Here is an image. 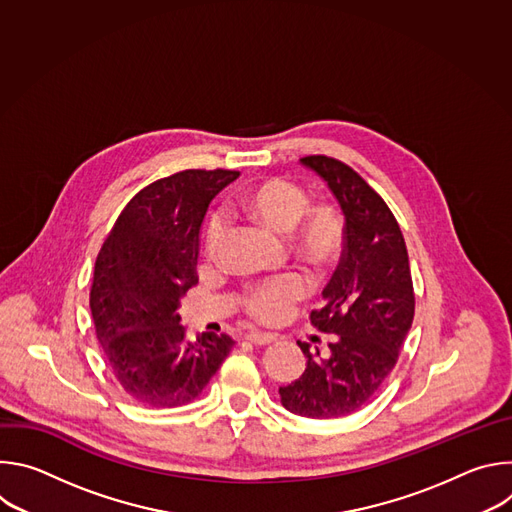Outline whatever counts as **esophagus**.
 I'll list each match as a JSON object with an SVG mask.
<instances>
[{
    "label": "esophagus",
    "instance_id": "1",
    "mask_svg": "<svg viewBox=\"0 0 512 512\" xmlns=\"http://www.w3.org/2000/svg\"><path fill=\"white\" fill-rule=\"evenodd\" d=\"M245 338H247L249 342H253V344H259V346H263V344H271V342H275V340H277L273 334H265V332H257V330L247 332V334H245Z\"/></svg>",
    "mask_w": 512,
    "mask_h": 512
}]
</instances>
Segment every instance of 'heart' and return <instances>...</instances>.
<instances>
[{
  "label": "heart",
  "instance_id": "heart-1",
  "mask_svg": "<svg viewBox=\"0 0 512 512\" xmlns=\"http://www.w3.org/2000/svg\"><path fill=\"white\" fill-rule=\"evenodd\" d=\"M241 210L251 221L275 235H289V247L314 273H328L344 251L346 229L342 214L332 204L308 206L302 186L269 178L251 186L241 196ZM227 225L221 216H212L206 227V253L221 247ZM308 294V283L300 275H283L253 285L245 298V310L261 322L281 320L291 304Z\"/></svg>",
  "mask_w": 512,
  "mask_h": 512
}]
</instances>
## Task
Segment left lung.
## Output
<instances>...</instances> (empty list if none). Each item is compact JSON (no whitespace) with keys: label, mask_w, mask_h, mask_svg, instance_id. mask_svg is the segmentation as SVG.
Listing matches in <instances>:
<instances>
[{"label":"left lung","mask_w":512,"mask_h":512,"mask_svg":"<svg viewBox=\"0 0 512 512\" xmlns=\"http://www.w3.org/2000/svg\"><path fill=\"white\" fill-rule=\"evenodd\" d=\"M344 216V251L322 291L312 324L330 336L328 350L298 342L306 371L279 387L281 405L302 417L336 419L367 403L393 371L411 328L415 296L405 239L385 200L346 164L308 156Z\"/></svg>","instance_id":"obj_1"}]
</instances>
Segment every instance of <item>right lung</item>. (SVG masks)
<instances>
[{"instance_id": "obj_1", "label": "right lung", "mask_w": 512, "mask_h": 512, "mask_svg": "<svg viewBox=\"0 0 512 512\" xmlns=\"http://www.w3.org/2000/svg\"><path fill=\"white\" fill-rule=\"evenodd\" d=\"M233 170H184L139 190L117 216L97 263L91 312L121 389L150 407L194 401L233 348L227 334L188 340L178 304L198 283L200 229Z\"/></svg>"}]
</instances>
